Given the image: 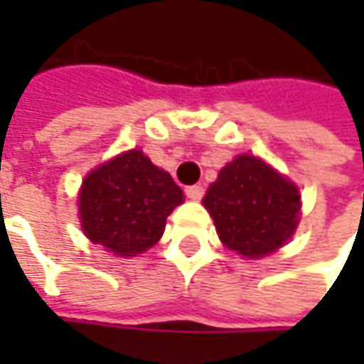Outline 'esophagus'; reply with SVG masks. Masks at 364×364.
Returning a JSON list of instances; mask_svg holds the SVG:
<instances>
[{
    "instance_id": "1",
    "label": "esophagus",
    "mask_w": 364,
    "mask_h": 364,
    "mask_svg": "<svg viewBox=\"0 0 364 364\" xmlns=\"http://www.w3.org/2000/svg\"><path fill=\"white\" fill-rule=\"evenodd\" d=\"M184 192H186V196H188L190 200H200V198L204 196L203 186H188Z\"/></svg>"
}]
</instances>
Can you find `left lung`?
<instances>
[{
  "label": "left lung",
  "instance_id": "8db88e82",
  "mask_svg": "<svg viewBox=\"0 0 364 364\" xmlns=\"http://www.w3.org/2000/svg\"><path fill=\"white\" fill-rule=\"evenodd\" d=\"M220 241L245 257L279 249L298 225L300 192L253 156L227 164L204 196Z\"/></svg>",
  "mask_w": 364,
  "mask_h": 364
}]
</instances>
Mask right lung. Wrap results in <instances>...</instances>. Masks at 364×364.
Instances as JSON below:
<instances>
[{"instance_id": "right-lung-1", "label": "right lung", "mask_w": 364, "mask_h": 364, "mask_svg": "<svg viewBox=\"0 0 364 364\" xmlns=\"http://www.w3.org/2000/svg\"><path fill=\"white\" fill-rule=\"evenodd\" d=\"M184 194L144 151L132 149L87 176L78 196L82 229L92 243L133 257L160 241L166 218Z\"/></svg>"}]
</instances>
